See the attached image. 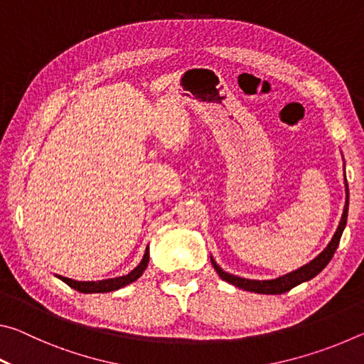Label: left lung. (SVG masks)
<instances>
[{
    "instance_id": "obj_1",
    "label": "left lung",
    "mask_w": 364,
    "mask_h": 364,
    "mask_svg": "<svg viewBox=\"0 0 364 364\" xmlns=\"http://www.w3.org/2000/svg\"><path fill=\"white\" fill-rule=\"evenodd\" d=\"M345 194H347V197H345V207H343L341 223H338L334 236H332L331 242L328 244V247H326L316 258H313L310 263L304 264V267H300L299 269L291 271V273H287L284 276H279V278H276V279L258 281V279L239 278V276L226 273V271H223L218 267L217 262L213 260V257H210L213 268L217 269V273L220 274V278L223 281L230 282V284L236 286L239 289H244V291L255 292V294H269V295L284 294L287 291H291L292 287L301 284V282L313 279L316 274L321 273V271L326 268V264L331 262V258L334 257V252L337 250L338 242H341V237H342V232L345 230V225H347V217H348V184H347V180H345Z\"/></svg>"
}]
</instances>
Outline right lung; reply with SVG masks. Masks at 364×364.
Returning <instances> with one entry per match:
<instances>
[{
	"mask_svg": "<svg viewBox=\"0 0 364 364\" xmlns=\"http://www.w3.org/2000/svg\"><path fill=\"white\" fill-rule=\"evenodd\" d=\"M147 263H149V247H146L143 260H141L138 267L132 269L130 273L125 276H119V278H110V279H102V281H73L70 278H64V276H59V274H56V278L64 281L67 286H70L72 289H75V291L83 292V294L112 292V291H117V289H122L136 281L139 276L144 273Z\"/></svg>",
	"mask_w": 364,
	"mask_h": 364,
	"instance_id": "1",
	"label": "right lung"
}]
</instances>
